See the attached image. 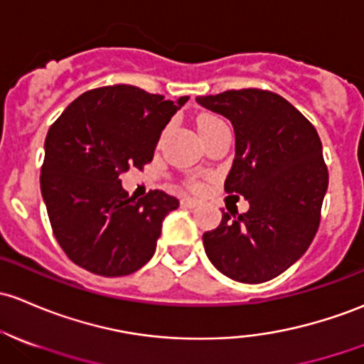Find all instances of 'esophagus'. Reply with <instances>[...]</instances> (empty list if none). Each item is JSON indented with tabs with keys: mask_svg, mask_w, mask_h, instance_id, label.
<instances>
[{
	"mask_svg": "<svg viewBox=\"0 0 364 364\" xmlns=\"http://www.w3.org/2000/svg\"><path fill=\"white\" fill-rule=\"evenodd\" d=\"M182 206H186V208H196L199 205L198 199H193V198H182Z\"/></svg>",
	"mask_w": 364,
	"mask_h": 364,
	"instance_id": "esophagus-1",
	"label": "esophagus"
}]
</instances>
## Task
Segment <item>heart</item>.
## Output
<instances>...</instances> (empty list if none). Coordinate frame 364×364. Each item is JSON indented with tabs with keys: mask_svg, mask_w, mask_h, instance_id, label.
<instances>
[{
	"mask_svg": "<svg viewBox=\"0 0 364 364\" xmlns=\"http://www.w3.org/2000/svg\"><path fill=\"white\" fill-rule=\"evenodd\" d=\"M224 124L225 123L220 118H217V116H210V114L201 116V118L198 119V128H199V134L201 135L208 134V132H212L218 127H224ZM189 187L194 191H201L203 187H205V183H203L201 181H193V182H189Z\"/></svg>",
	"mask_w": 364,
	"mask_h": 364,
	"instance_id": "b5f03b06",
	"label": "heart"
}]
</instances>
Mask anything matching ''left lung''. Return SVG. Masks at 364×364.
Listing matches in <instances>:
<instances>
[{
  "instance_id": "1",
  "label": "left lung",
  "mask_w": 364,
  "mask_h": 364,
  "mask_svg": "<svg viewBox=\"0 0 364 364\" xmlns=\"http://www.w3.org/2000/svg\"><path fill=\"white\" fill-rule=\"evenodd\" d=\"M196 100L232 123L236 158L224 189L250 201L237 217L222 212L220 225L203 234L205 252L230 279L264 283L295 264L318 232L328 189L321 140L299 109L269 90Z\"/></svg>"
}]
</instances>
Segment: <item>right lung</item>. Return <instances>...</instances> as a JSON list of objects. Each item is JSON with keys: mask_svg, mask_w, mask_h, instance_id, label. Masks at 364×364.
<instances>
[{"mask_svg": "<svg viewBox=\"0 0 364 364\" xmlns=\"http://www.w3.org/2000/svg\"><path fill=\"white\" fill-rule=\"evenodd\" d=\"M187 100H165L132 85L100 87L77 97L50 127L41 194L58 245L74 264L116 277L154 255L178 199L159 189L130 198L119 175L152 161L163 128Z\"/></svg>", "mask_w": 364, "mask_h": 364, "instance_id": "add662e5", "label": "right lung"}]
</instances>
